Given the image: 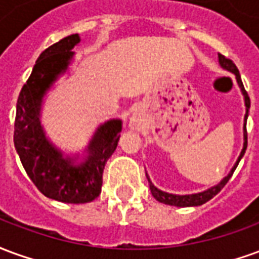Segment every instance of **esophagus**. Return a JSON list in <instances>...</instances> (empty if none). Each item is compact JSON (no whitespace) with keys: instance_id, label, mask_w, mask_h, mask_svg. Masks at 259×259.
<instances>
[{"instance_id":"obj_1","label":"esophagus","mask_w":259,"mask_h":259,"mask_svg":"<svg viewBox=\"0 0 259 259\" xmlns=\"http://www.w3.org/2000/svg\"><path fill=\"white\" fill-rule=\"evenodd\" d=\"M132 127H133V129H135V127H137V126H139V124H140V122H139V118H137V116H133V118H132Z\"/></svg>"}]
</instances>
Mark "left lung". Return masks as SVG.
Listing matches in <instances>:
<instances>
[{
	"label": "left lung",
	"instance_id": "obj_1",
	"mask_svg": "<svg viewBox=\"0 0 259 259\" xmlns=\"http://www.w3.org/2000/svg\"><path fill=\"white\" fill-rule=\"evenodd\" d=\"M218 57H219V64L222 66L223 69H226L229 72H232V73L236 74V79H237V83H239L240 89L243 91V94H244V100H245V107H247V112H245L244 120L245 123H247V118H248V109H250V97L247 94V91L244 90V85H243V81H241V77H240L239 73V69L237 66L234 65V62L232 59L226 58L225 55L222 54H218ZM245 150H247V129H245L244 126V147H243V150H241V154H240L239 159H237V162L233 166V169L230 170V174L225 178V179L219 183V185L213 186L211 189H208V190L202 191V193H197V194H186V195H179V194H170V193H166V191L159 190L158 187L152 185V182L150 180V178L147 176V179H148V183H150V190H151L152 195L155 197V200L159 201V202H163V204H168V205H175V206H197V205H202V204H205L206 201H209L212 197H215V195L219 193V191L222 190L223 187L226 186V183L229 182V179L232 178V175L237 168V165H239L240 159L243 158L244 155Z\"/></svg>",
	"mask_w": 259,
	"mask_h": 259
}]
</instances>
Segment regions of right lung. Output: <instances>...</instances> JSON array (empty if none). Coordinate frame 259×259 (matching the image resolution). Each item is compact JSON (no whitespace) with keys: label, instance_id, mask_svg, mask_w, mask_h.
I'll return each instance as SVG.
<instances>
[{"label":"right lung","instance_id":"obj_1","mask_svg":"<svg viewBox=\"0 0 259 259\" xmlns=\"http://www.w3.org/2000/svg\"><path fill=\"white\" fill-rule=\"evenodd\" d=\"M79 41L77 34H70L38 57L18 97L14 132L15 148L31 182L48 198L69 204L91 202L100 195L102 172L108 158L116 150L122 130L120 120L100 126L89 146L90 155L81 165L65 158L44 135L38 119L42 96L66 69L73 55L70 50Z\"/></svg>","mask_w":259,"mask_h":259}]
</instances>
